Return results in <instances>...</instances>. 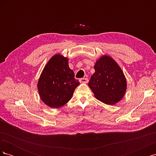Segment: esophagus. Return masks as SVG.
<instances>
[{
  "label": "esophagus",
  "mask_w": 156,
  "mask_h": 156,
  "mask_svg": "<svg viewBox=\"0 0 156 156\" xmlns=\"http://www.w3.org/2000/svg\"><path fill=\"white\" fill-rule=\"evenodd\" d=\"M79 81L81 83H87L88 80V78H81L79 79Z\"/></svg>",
  "instance_id": "esophagus-1"
}]
</instances>
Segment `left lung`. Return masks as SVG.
Returning <instances> with one entry per match:
<instances>
[{
  "label": "left lung",
  "instance_id": "8db88e82",
  "mask_svg": "<svg viewBox=\"0 0 156 156\" xmlns=\"http://www.w3.org/2000/svg\"><path fill=\"white\" fill-rule=\"evenodd\" d=\"M94 73L88 87L98 100L114 105L121 100L126 90L127 83L119 66L109 56H103L94 66Z\"/></svg>",
  "mask_w": 156,
  "mask_h": 156
}]
</instances>
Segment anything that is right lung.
I'll use <instances>...</instances> for the list:
<instances>
[{
	"label": "right lung",
	"mask_w": 156,
	"mask_h": 156,
	"mask_svg": "<svg viewBox=\"0 0 156 156\" xmlns=\"http://www.w3.org/2000/svg\"><path fill=\"white\" fill-rule=\"evenodd\" d=\"M80 83L69 68L67 58L60 55L52 57L46 64L37 83L40 96L47 105L59 108L72 98Z\"/></svg>",
	"instance_id": "1"
}]
</instances>
